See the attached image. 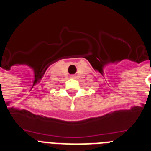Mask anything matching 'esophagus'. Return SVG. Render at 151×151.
Instances as JSON below:
<instances>
[{"label": "esophagus", "instance_id": "obj_1", "mask_svg": "<svg viewBox=\"0 0 151 151\" xmlns=\"http://www.w3.org/2000/svg\"><path fill=\"white\" fill-rule=\"evenodd\" d=\"M71 78H75V76L72 75V76H71Z\"/></svg>", "mask_w": 151, "mask_h": 151}]
</instances>
